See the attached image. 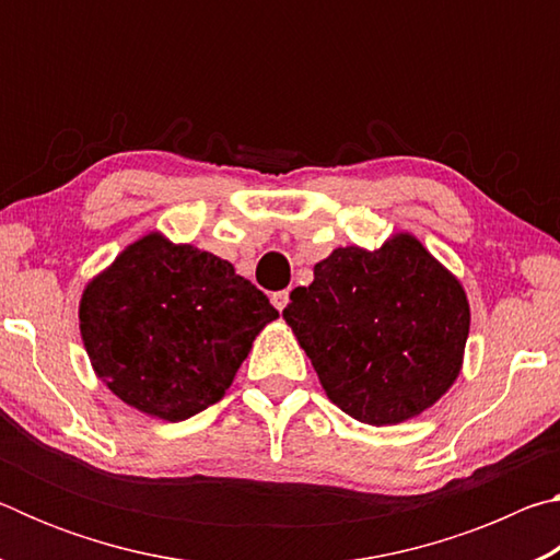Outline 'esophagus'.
I'll return each instance as SVG.
<instances>
[{
	"label": "esophagus",
	"mask_w": 560,
	"mask_h": 560,
	"mask_svg": "<svg viewBox=\"0 0 560 560\" xmlns=\"http://www.w3.org/2000/svg\"><path fill=\"white\" fill-rule=\"evenodd\" d=\"M271 303H273V306H277L279 311L287 308V303H289V291H287V289H283V291H273V293H271Z\"/></svg>",
	"instance_id": "1"
}]
</instances>
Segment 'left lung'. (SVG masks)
<instances>
[{"label":"left lung","instance_id":"8db88e82","mask_svg":"<svg viewBox=\"0 0 560 560\" xmlns=\"http://www.w3.org/2000/svg\"><path fill=\"white\" fill-rule=\"evenodd\" d=\"M328 400L358 422L397 424L428 410L462 371L469 301L415 240L338 246L283 308Z\"/></svg>","mask_w":560,"mask_h":560}]
</instances>
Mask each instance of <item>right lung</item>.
Returning <instances> with one entry per match:
<instances>
[{"label":"right lung","instance_id":"right-lung-1","mask_svg":"<svg viewBox=\"0 0 560 560\" xmlns=\"http://www.w3.org/2000/svg\"><path fill=\"white\" fill-rule=\"evenodd\" d=\"M279 318L230 261L150 232L89 281L81 338L113 395L179 422L220 402L259 330Z\"/></svg>","mask_w":560,"mask_h":560}]
</instances>
